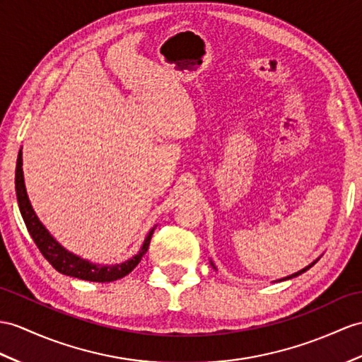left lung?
Listing matches in <instances>:
<instances>
[{
  "label": "left lung",
  "mask_w": 362,
  "mask_h": 362,
  "mask_svg": "<svg viewBox=\"0 0 362 362\" xmlns=\"http://www.w3.org/2000/svg\"><path fill=\"white\" fill-rule=\"evenodd\" d=\"M313 264H315V262H313ZM313 264H312V266H313ZM312 266H308V267H305V269H303V270H299V272L293 273V275H290V276H287V278H284V279H292V278H295V276H298V275H301V273H304L305 270H308ZM284 279H279V281H284Z\"/></svg>",
  "instance_id": "obj_1"
}]
</instances>
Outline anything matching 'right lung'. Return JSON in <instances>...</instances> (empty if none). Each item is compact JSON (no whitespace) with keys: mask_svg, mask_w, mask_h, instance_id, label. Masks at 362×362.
Instances as JSON below:
<instances>
[{"mask_svg":"<svg viewBox=\"0 0 362 362\" xmlns=\"http://www.w3.org/2000/svg\"><path fill=\"white\" fill-rule=\"evenodd\" d=\"M15 187H16V198H18L21 215L25 223V227H28V230L32 236V240L35 241V244H37V247L42 253V257L46 258L52 266H54L55 270L63 273V275L86 279V281H93V283H110V281H117L122 276L129 275V273L138 266L141 258L144 257L148 249V244H151L152 235H153V228L148 232L139 253L126 262L117 264V266H96V264L81 259L79 257H76V255L67 252L64 247H61L54 238H52V235L46 230V227L40 223L38 216L35 215V211L28 198V193H25L21 151L18 153V161H16Z\"/></svg>","mask_w":362,"mask_h":362,"instance_id":"add662e5","label":"right lung"}]
</instances>
